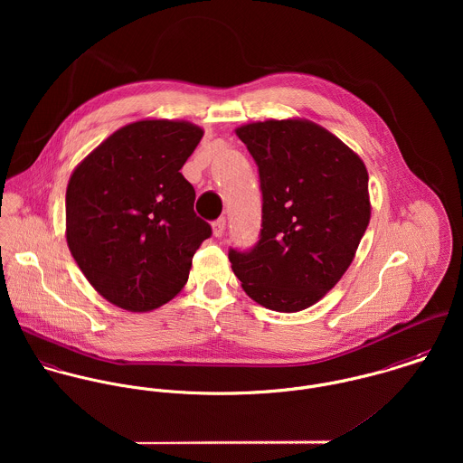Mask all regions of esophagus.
<instances>
[{
    "mask_svg": "<svg viewBox=\"0 0 463 463\" xmlns=\"http://www.w3.org/2000/svg\"><path fill=\"white\" fill-rule=\"evenodd\" d=\"M224 230H226V219H224V217H221V219H217V221L212 222V232H213L215 237H222Z\"/></svg>",
    "mask_w": 463,
    "mask_h": 463,
    "instance_id": "obj_1",
    "label": "esophagus"
}]
</instances>
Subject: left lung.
<instances>
[{"label": "left lung", "instance_id": "left-lung-1", "mask_svg": "<svg viewBox=\"0 0 463 463\" xmlns=\"http://www.w3.org/2000/svg\"><path fill=\"white\" fill-rule=\"evenodd\" d=\"M260 173L262 233L250 253L230 251L244 292L269 310L321 301L353 262L371 221L364 160L336 135L303 119L241 125Z\"/></svg>", "mask_w": 463, "mask_h": 463}]
</instances>
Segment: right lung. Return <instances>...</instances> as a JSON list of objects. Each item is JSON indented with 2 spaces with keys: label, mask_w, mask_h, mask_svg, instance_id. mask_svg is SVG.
Masks as SVG:
<instances>
[{
  "label": "right lung",
  "mask_w": 463,
  "mask_h": 463,
  "mask_svg": "<svg viewBox=\"0 0 463 463\" xmlns=\"http://www.w3.org/2000/svg\"><path fill=\"white\" fill-rule=\"evenodd\" d=\"M203 128L138 119L109 135L72 171L66 241L74 262L109 303L151 312L182 292L210 226L194 213L180 169Z\"/></svg>",
  "instance_id": "right-lung-1"
}]
</instances>
